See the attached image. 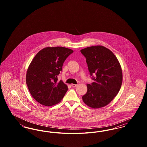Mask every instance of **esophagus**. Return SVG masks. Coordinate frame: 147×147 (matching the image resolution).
<instances>
[{
  "instance_id": "obj_1",
  "label": "esophagus",
  "mask_w": 147,
  "mask_h": 147,
  "mask_svg": "<svg viewBox=\"0 0 147 147\" xmlns=\"http://www.w3.org/2000/svg\"><path fill=\"white\" fill-rule=\"evenodd\" d=\"M77 84H71V86H72V87H76L77 86Z\"/></svg>"
}]
</instances>
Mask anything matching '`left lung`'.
<instances>
[{
  "mask_svg": "<svg viewBox=\"0 0 147 147\" xmlns=\"http://www.w3.org/2000/svg\"><path fill=\"white\" fill-rule=\"evenodd\" d=\"M86 58L88 70L94 82L87 84L83 96L84 103L97 109L108 105L117 95L122 83V71L116 57L102 46H91L80 51Z\"/></svg>",
  "mask_w": 147,
  "mask_h": 147,
  "instance_id": "obj_1",
  "label": "left lung"
}]
</instances>
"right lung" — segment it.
Instances as JSON below:
<instances>
[{
	"instance_id": "right-lung-1",
	"label": "right lung",
	"mask_w": 147,
	"mask_h": 147,
	"mask_svg": "<svg viewBox=\"0 0 147 147\" xmlns=\"http://www.w3.org/2000/svg\"><path fill=\"white\" fill-rule=\"evenodd\" d=\"M73 52L65 47H49L35 56L27 70L26 80L31 95L38 102L49 106L62 100L68 87L57 77L65 60Z\"/></svg>"
}]
</instances>
